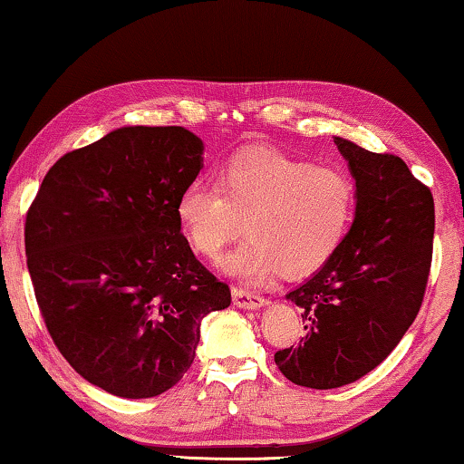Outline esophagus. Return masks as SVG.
Segmentation results:
<instances>
[{
  "label": "esophagus",
  "instance_id": "esophagus-1",
  "mask_svg": "<svg viewBox=\"0 0 464 464\" xmlns=\"http://www.w3.org/2000/svg\"><path fill=\"white\" fill-rule=\"evenodd\" d=\"M233 304L237 308H260V306H265L266 300L262 298L260 294L250 292V289L233 287Z\"/></svg>",
  "mask_w": 464,
  "mask_h": 464
}]
</instances>
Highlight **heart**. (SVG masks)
Here are the masks:
<instances>
[{
	"instance_id": "b5f03b06",
	"label": "heart",
	"mask_w": 464,
	"mask_h": 464,
	"mask_svg": "<svg viewBox=\"0 0 464 464\" xmlns=\"http://www.w3.org/2000/svg\"><path fill=\"white\" fill-rule=\"evenodd\" d=\"M356 210V185L340 169L314 166L273 150L227 158L217 183L193 179L177 199V218L199 256L218 260L241 231L225 266L244 279L279 268L298 276L340 250Z\"/></svg>"
}]
</instances>
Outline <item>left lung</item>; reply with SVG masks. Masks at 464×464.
I'll return each instance as SVG.
<instances>
[{
  "instance_id": "obj_1",
  "label": "left lung",
  "mask_w": 464,
  "mask_h": 464,
  "mask_svg": "<svg viewBox=\"0 0 464 464\" xmlns=\"http://www.w3.org/2000/svg\"><path fill=\"white\" fill-rule=\"evenodd\" d=\"M356 181V217L340 250L287 294L306 335L275 354L289 382L334 390L371 372L396 348L423 304L435 212L402 158L335 137Z\"/></svg>"
}]
</instances>
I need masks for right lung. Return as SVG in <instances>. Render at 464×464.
Masks as SVG:
<instances>
[{
    "instance_id": "add662e5",
    "label": "right lung",
    "mask_w": 464,
    "mask_h": 464,
    "mask_svg": "<svg viewBox=\"0 0 464 464\" xmlns=\"http://www.w3.org/2000/svg\"><path fill=\"white\" fill-rule=\"evenodd\" d=\"M202 150L183 127L116 129L62 156L26 212V266L45 327L72 369L114 396L177 385L199 323L231 304L177 218Z\"/></svg>"
}]
</instances>
